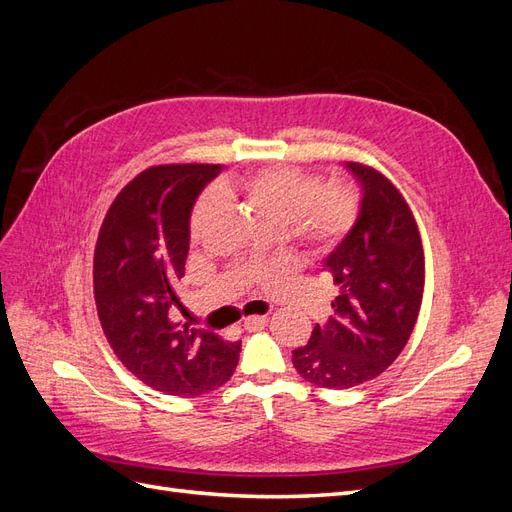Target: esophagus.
Segmentation results:
<instances>
[{
  "label": "esophagus",
  "mask_w": 512,
  "mask_h": 512,
  "mask_svg": "<svg viewBox=\"0 0 512 512\" xmlns=\"http://www.w3.org/2000/svg\"><path fill=\"white\" fill-rule=\"evenodd\" d=\"M265 324H267V316H250V318L243 320V329L254 333V331L265 329Z\"/></svg>",
  "instance_id": "34e87169"
}]
</instances>
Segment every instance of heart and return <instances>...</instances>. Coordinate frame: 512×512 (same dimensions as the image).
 I'll list each match as a JSON object with an SVG mask.
<instances>
[{
    "label": "heart",
    "mask_w": 512,
    "mask_h": 512,
    "mask_svg": "<svg viewBox=\"0 0 512 512\" xmlns=\"http://www.w3.org/2000/svg\"><path fill=\"white\" fill-rule=\"evenodd\" d=\"M220 190L226 198L241 200L260 228L277 232L290 228L297 237L322 247L335 245L348 235L359 209L352 192L322 190L318 177L292 166H269L228 179ZM218 207V194H205L198 200L190 220L192 237L203 235Z\"/></svg>",
    "instance_id": "heart-1"
}]
</instances>
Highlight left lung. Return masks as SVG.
<instances>
[{
  "mask_svg": "<svg viewBox=\"0 0 512 512\" xmlns=\"http://www.w3.org/2000/svg\"><path fill=\"white\" fill-rule=\"evenodd\" d=\"M359 185V213L348 235L324 258L339 288L333 316L292 350L301 378L322 389L374 380L404 350L421 309L425 262L412 211L374 168L346 162Z\"/></svg>",
  "mask_w": 512,
  "mask_h": 512,
  "instance_id": "8db88e82",
  "label": "left lung"
}]
</instances>
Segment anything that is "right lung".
<instances>
[{"instance_id": "right-lung-1", "label": "right lung", "mask_w": 512, "mask_h": 512, "mask_svg": "<svg viewBox=\"0 0 512 512\" xmlns=\"http://www.w3.org/2000/svg\"><path fill=\"white\" fill-rule=\"evenodd\" d=\"M220 173L218 164L143 170L113 200L96 243L94 294L108 344L138 380L168 395L213 391L239 361L241 342L170 320L194 203Z\"/></svg>"}]
</instances>
